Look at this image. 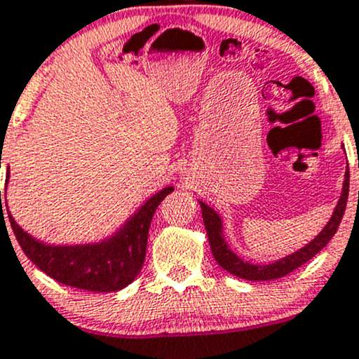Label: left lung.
Instances as JSON below:
<instances>
[{"label":"left lung","mask_w":359,"mask_h":359,"mask_svg":"<svg viewBox=\"0 0 359 359\" xmlns=\"http://www.w3.org/2000/svg\"><path fill=\"white\" fill-rule=\"evenodd\" d=\"M348 195H349V171H346L344 176V184H342V195L337 203L336 210H334L329 224L322 229V232L312 243L300 249V251L293 252L283 259L275 261L271 264H251L245 263V261L237 257L233 252L229 249V245L225 244L224 236H222V220L217 215V212H213L208 205H205L203 201H200L201 205V215H203L205 229L208 233V243H210L212 255L215 257L217 263L222 266L225 271L232 273V275L244 278V280L251 281H264V280H276V278L287 276L288 273H292L293 269L300 268L302 264H305L307 261L312 259L322 248H325V244L332 239L334 233H336L337 227H339L342 215H344L346 203H348Z\"/></svg>","instance_id":"1"}]
</instances>
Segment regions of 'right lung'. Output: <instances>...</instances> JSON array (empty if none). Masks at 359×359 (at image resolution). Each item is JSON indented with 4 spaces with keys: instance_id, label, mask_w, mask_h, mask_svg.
Wrapping results in <instances>:
<instances>
[{
    "instance_id": "1",
    "label": "right lung",
    "mask_w": 359,
    "mask_h": 359,
    "mask_svg": "<svg viewBox=\"0 0 359 359\" xmlns=\"http://www.w3.org/2000/svg\"><path fill=\"white\" fill-rule=\"evenodd\" d=\"M175 188L156 193L111 239L86 245H46L10 217L20 248L35 266L59 283L88 292H116L135 280L146 259L147 233L156 208ZM1 200V191H0ZM1 215H3V205ZM8 210V207H6Z\"/></svg>"
}]
</instances>
